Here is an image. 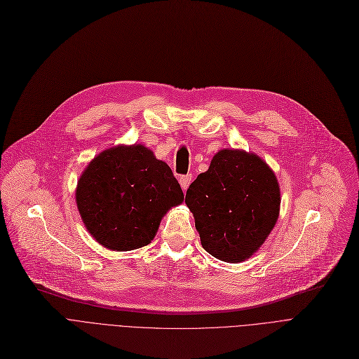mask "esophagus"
I'll use <instances>...</instances> for the list:
<instances>
[{
	"label": "esophagus",
	"mask_w": 359,
	"mask_h": 359,
	"mask_svg": "<svg viewBox=\"0 0 359 359\" xmlns=\"http://www.w3.org/2000/svg\"><path fill=\"white\" fill-rule=\"evenodd\" d=\"M191 182H192V175H184V176H180V177H179V183H180L183 191H186L187 187H189Z\"/></svg>",
	"instance_id": "1"
}]
</instances>
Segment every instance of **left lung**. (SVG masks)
Returning <instances> with one entry per match:
<instances>
[{"instance_id": "8db88e82", "label": "left lung", "mask_w": 359, "mask_h": 359, "mask_svg": "<svg viewBox=\"0 0 359 359\" xmlns=\"http://www.w3.org/2000/svg\"><path fill=\"white\" fill-rule=\"evenodd\" d=\"M202 248L240 263L259 250L279 217L280 192L272 168L253 153L221 149L186 192Z\"/></svg>"}]
</instances>
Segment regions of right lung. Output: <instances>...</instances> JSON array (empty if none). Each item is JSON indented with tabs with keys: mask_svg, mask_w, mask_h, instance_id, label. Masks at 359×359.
Returning <instances> with one entry per match:
<instances>
[{
	"mask_svg": "<svg viewBox=\"0 0 359 359\" xmlns=\"http://www.w3.org/2000/svg\"><path fill=\"white\" fill-rule=\"evenodd\" d=\"M183 199L172 168L141 144L102 151L88 163L75 191L87 231L116 252L149 244L161 218Z\"/></svg>",
	"mask_w": 359,
	"mask_h": 359,
	"instance_id": "1",
	"label": "right lung"
}]
</instances>
